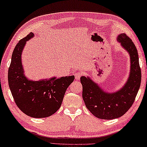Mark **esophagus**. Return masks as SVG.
<instances>
[{
    "instance_id": "obj_1",
    "label": "esophagus",
    "mask_w": 147,
    "mask_h": 147,
    "mask_svg": "<svg viewBox=\"0 0 147 147\" xmlns=\"http://www.w3.org/2000/svg\"><path fill=\"white\" fill-rule=\"evenodd\" d=\"M82 74L81 73H79V72H77L75 74H74V76H75V79L76 80H78L80 78V77L82 76Z\"/></svg>"
}]
</instances>
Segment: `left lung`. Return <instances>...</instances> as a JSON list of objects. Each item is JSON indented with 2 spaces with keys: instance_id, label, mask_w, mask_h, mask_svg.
<instances>
[{
  "instance_id": "obj_1",
  "label": "left lung",
  "mask_w": 147,
  "mask_h": 147,
  "mask_svg": "<svg viewBox=\"0 0 147 147\" xmlns=\"http://www.w3.org/2000/svg\"><path fill=\"white\" fill-rule=\"evenodd\" d=\"M117 41L129 53L130 68L127 82L114 92L105 91L90 76H82V97L85 106L93 115L103 119L118 118L131 107L140 89L141 80L138 53L134 44L126 34L117 36Z\"/></svg>"
}]
</instances>
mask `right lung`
Masks as SVG:
<instances>
[{
    "mask_svg": "<svg viewBox=\"0 0 147 147\" xmlns=\"http://www.w3.org/2000/svg\"><path fill=\"white\" fill-rule=\"evenodd\" d=\"M34 37L30 33L18 42L13 51L8 70V83L16 105L32 118H46L55 114L62 105L68 87L74 81V76H53L34 81L24 74L22 54L26 42Z\"/></svg>",
    "mask_w": 147,
    "mask_h": 147,
    "instance_id": "1",
    "label": "right lung"
}]
</instances>
